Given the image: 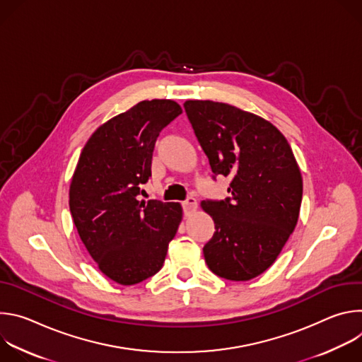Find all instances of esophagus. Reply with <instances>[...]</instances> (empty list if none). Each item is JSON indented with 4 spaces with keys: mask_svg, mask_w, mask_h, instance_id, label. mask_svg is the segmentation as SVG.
<instances>
[{
    "mask_svg": "<svg viewBox=\"0 0 362 362\" xmlns=\"http://www.w3.org/2000/svg\"><path fill=\"white\" fill-rule=\"evenodd\" d=\"M185 204L187 206V208H192V209L197 208V200H196V197L192 192H187V197L185 200Z\"/></svg>",
    "mask_w": 362,
    "mask_h": 362,
    "instance_id": "34e87169",
    "label": "esophagus"
}]
</instances>
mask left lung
Returning <instances> with one entry per match:
<instances>
[{
  "label": "left lung",
  "mask_w": 362,
  "mask_h": 362,
  "mask_svg": "<svg viewBox=\"0 0 362 362\" xmlns=\"http://www.w3.org/2000/svg\"><path fill=\"white\" fill-rule=\"evenodd\" d=\"M180 113L172 100L137 103L91 134L73 173L69 204L78 236L98 269L120 285L162 269L182 222L180 203L140 189L151 176L159 133Z\"/></svg>",
  "instance_id": "8db88e82"
}]
</instances>
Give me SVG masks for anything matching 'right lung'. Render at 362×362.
I'll use <instances>...</instances> for the list:
<instances>
[{"mask_svg":"<svg viewBox=\"0 0 362 362\" xmlns=\"http://www.w3.org/2000/svg\"><path fill=\"white\" fill-rule=\"evenodd\" d=\"M186 115L215 175L230 179L215 202V229L203 255L229 281L264 274L293 232L302 175L285 136L268 120L226 103L189 100Z\"/></svg>","mask_w":362,"mask_h":362,"instance_id":"obj_1","label":"right lung"}]
</instances>
